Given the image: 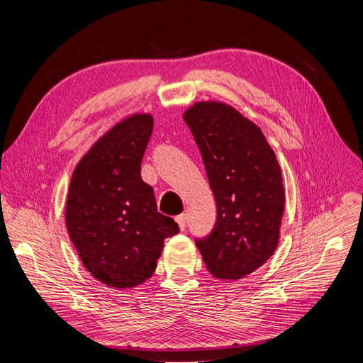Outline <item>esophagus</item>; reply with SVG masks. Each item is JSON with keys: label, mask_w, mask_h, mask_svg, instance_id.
<instances>
[{"label": "esophagus", "mask_w": 363, "mask_h": 363, "mask_svg": "<svg viewBox=\"0 0 363 363\" xmlns=\"http://www.w3.org/2000/svg\"><path fill=\"white\" fill-rule=\"evenodd\" d=\"M175 221H177L180 230L183 232V230L186 228V221H188V216H186V213H182L179 216H175Z\"/></svg>", "instance_id": "34e87169"}]
</instances>
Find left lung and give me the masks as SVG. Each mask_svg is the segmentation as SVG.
Here are the masks:
<instances>
[{"label":"left lung","instance_id":"left-lung-1","mask_svg":"<svg viewBox=\"0 0 363 363\" xmlns=\"http://www.w3.org/2000/svg\"><path fill=\"white\" fill-rule=\"evenodd\" d=\"M183 118L200 148L216 203L213 230L195 244L213 277L242 279L279 244L284 188L277 157L262 130L233 106L199 101Z\"/></svg>","mask_w":363,"mask_h":363}]
</instances>
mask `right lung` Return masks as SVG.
Wrapping results in <instances>:
<instances>
[{
  "label": "right lung",
  "mask_w": 363,
  "mask_h": 363,
  "mask_svg": "<svg viewBox=\"0 0 363 363\" xmlns=\"http://www.w3.org/2000/svg\"><path fill=\"white\" fill-rule=\"evenodd\" d=\"M151 133L150 113L119 121L77 163L69 183L65 224L71 242L94 279L116 289L150 279L164 239L179 233L140 179Z\"/></svg>",
  "instance_id": "1"
}]
</instances>
